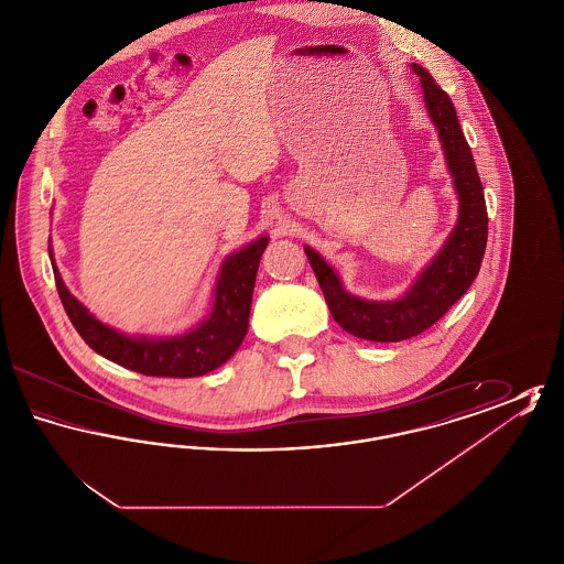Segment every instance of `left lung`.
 Instances as JSON below:
<instances>
[{
    "label": "left lung",
    "mask_w": 564,
    "mask_h": 564,
    "mask_svg": "<svg viewBox=\"0 0 564 564\" xmlns=\"http://www.w3.org/2000/svg\"><path fill=\"white\" fill-rule=\"evenodd\" d=\"M412 69L423 84L425 106L437 127L446 162L455 180L460 214L453 235L408 294L391 302H368L347 294L340 279L322 256L311 247H304L332 317L345 332L372 343L408 340L440 322L478 276L488 239L482 182L471 148L460 131L455 106L425 67L412 65Z\"/></svg>",
    "instance_id": "obj_1"
}]
</instances>
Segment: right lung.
I'll return each mask as SVG.
<instances>
[{
    "label": "right lung",
    "instance_id": "add662e5",
    "mask_svg": "<svg viewBox=\"0 0 564 564\" xmlns=\"http://www.w3.org/2000/svg\"><path fill=\"white\" fill-rule=\"evenodd\" d=\"M267 245L269 239L262 237L226 260L215 288L214 308L209 319H205L188 334L175 338L152 340L124 336L97 322L69 294L56 267H53L54 283L69 322L74 323L90 349L139 375L192 378L219 368L241 347L249 327L256 274ZM48 253L53 258L51 249Z\"/></svg>",
    "mask_w": 564,
    "mask_h": 564
}]
</instances>
